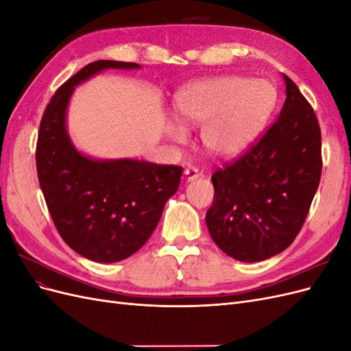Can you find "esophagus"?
<instances>
[{
	"label": "esophagus",
	"mask_w": 351,
	"mask_h": 351,
	"mask_svg": "<svg viewBox=\"0 0 351 351\" xmlns=\"http://www.w3.org/2000/svg\"><path fill=\"white\" fill-rule=\"evenodd\" d=\"M184 176H186L187 182H193V180L200 177V173H199V169L196 167H189V168H186Z\"/></svg>",
	"instance_id": "34e87169"
}]
</instances>
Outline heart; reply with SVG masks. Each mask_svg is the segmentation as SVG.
<instances>
[{"instance_id":"1","label":"heart","mask_w":351,"mask_h":351,"mask_svg":"<svg viewBox=\"0 0 351 351\" xmlns=\"http://www.w3.org/2000/svg\"><path fill=\"white\" fill-rule=\"evenodd\" d=\"M275 102L277 90L267 80L218 76L184 89L176 99V108L185 127H202L200 141L209 154L230 158L241 154L256 139ZM182 126L169 121L168 136L183 142L186 130Z\"/></svg>"}]
</instances>
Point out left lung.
<instances>
[{"instance_id":"left-lung-1","label":"left lung","mask_w":351,"mask_h":351,"mask_svg":"<svg viewBox=\"0 0 351 351\" xmlns=\"http://www.w3.org/2000/svg\"><path fill=\"white\" fill-rule=\"evenodd\" d=\"M287 98L261 141L212 174V240L240 262L285 250L302 230L321 182V129L311 104L282 74Z\"/></svg>"}]
</instances>
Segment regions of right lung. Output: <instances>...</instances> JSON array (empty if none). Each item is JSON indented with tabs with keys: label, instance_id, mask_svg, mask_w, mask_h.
<instances>
[{
	"label": "right lung",
	"instance_id": "right-lung-1",
	"mask_svg": "<svg viewBox=\"0 0 351 351\" xmlns=\"http://www.w3.org/2000/svg\"><path fill=\"white\" fill-rule=\"evenodd\" d=\"M136 62L99 60L57 89L42 115L36 169L61 239L99 263L127 259L152 236L183 168L139 159H93L71 143L66 115L74 86L102 70L139 69Z\"/></svg>",
	"mask_w": 351,
	"mask_h": 351
}]
</instances>
